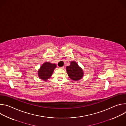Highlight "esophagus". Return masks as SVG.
I'll list each match as a JSON object with an SVG mask.
<instances>
[{
	"instance_id": "obj_1",
	"label": "esophagus",
	"mask_w": 126,
	"mask_h": 126,
	"mask_svg": "<svg viewBox=\"0 0 126 126\" xmlns=\"http://www.w3.org/2000/svg\"><path fill=\"white\" fill-rule=\"evenodd\" d=\"M63 68H64V66H63V67H59V68H60V69H63Z\"/></svg>"
}]
</instances>
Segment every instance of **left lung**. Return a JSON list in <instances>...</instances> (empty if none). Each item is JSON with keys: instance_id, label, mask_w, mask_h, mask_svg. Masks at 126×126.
Segmentation results:
<instances>
[{"instance_id": "8db88e82", "label": "left lung", "mask_w": 126, "mask_h": 126, "mask_svg": "<svg viewBox=\"0 0 126 126\" xmlns=\"http://www.w3.org/2000/svg\"><path fill=\"white\" fill-rule=\"evenodd\" d=\"M66 69L69 78L72 80L78 81L82 78L84 74L83 71L76 62L71 61L70 65L67 66Z\"/></svg>"}]
</instances>
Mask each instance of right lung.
Wrapping results in <instances>:
<instances>
[{
	"label": "right lung",
	"mask_w": 126,
	"mask_h": 126,
	"mask_svg": "<svg viewBox=\"0 0 126 126\" xmlns=\"http://www.w3.org/2000/svg\"><path fill=\"white\" fill-rule=\"evenodd\" d=\"M56 67L55 64H52L50 62L44 63L38 71V77L44 81H47L51 77Z\"/></svg>",
	"instance_id": "add662e5"
}]
</instances>
